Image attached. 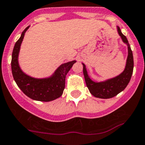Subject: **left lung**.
<instances>
[{"instance_id": "1", "label": "left lung", "mask_w": 145, "mask_h": 145, "mask_svg": "<svg viewBox=\"0 0 145 145\" xmlns=\"http://www.w3.org/2000/svg\"><path fill=\"white\" fill-rule=\"evenodd\" d=\"M118 32L123 42L126 43L128 46V57L127 60H126V67H125L124 71L120 75L110 79H108L105 82H95L89 78V76L87 74L85 65L82 63V65H83V73H84L87 87H88L90 93L95 97L108 99L115 97L116 95L122 92L126 88V86L129 84V82L130 79H131L133 73V69H134L133 53L127 38L125 35L122 34L118 27Z\"/></svg>"}]
</instances>
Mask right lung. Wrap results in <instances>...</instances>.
<instances>
[{
	"label": "right lung",
	"mask_w": 145,
	"mask_h": 145,
	"mask_svg": "<svg viewBox=\"0 0 145 145\" xmlns=\"http://www.w3.org/2000/svg\"><path fill=\"white\" fill-rule=\"evenodd\" d=\"M29 27L22 32L20 38L14 45L11 58V70L16 83L21 90L27 97L35 100L49 102L58 98L63 94L65 88V79L67 73L76 63V61H70L61 65L52 76L45 79H35L24 74L21 70L18 62L21 44L24 34Z\"/></svg>",
	"instance_id": "obj_1"
}]
</instances>
